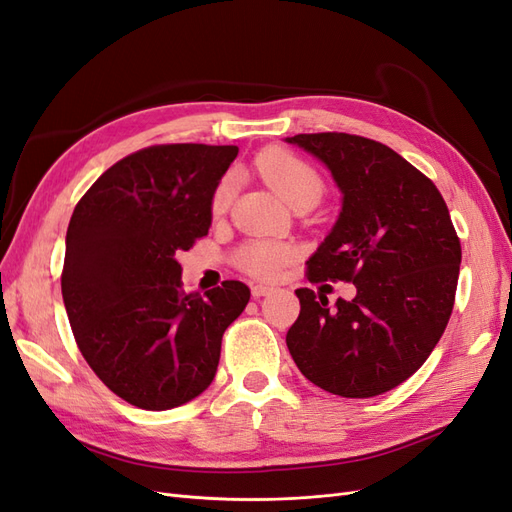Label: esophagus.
I'll use <instances>...</instances> for the list:
<instances>
[{
    "mask_svg": "<svg viewBox=\"0 0 512 512\" xmlns=\"http://www.w3.org/2000/svg\"><path fill=\"white\" fill-rule=\"evenodd\" d=\"M269 292H273V286H267V284H254V286H252V297H254V299L267 297Z\"/></svg>",
    "mask_w": 512,
    "mask_h": 512,
    "instance_id": "1",
    "label": "esophagus"
}]
</instances>
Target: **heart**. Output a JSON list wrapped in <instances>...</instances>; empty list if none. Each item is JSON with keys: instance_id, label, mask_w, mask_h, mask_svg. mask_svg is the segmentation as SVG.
Listing matches in <instances>:
<instances>
[{"instance_id": "heart-1", "label": "heart", "mask_w": 512, "mask_h": 512, "mask_svg": "<svg viewBox=\"0 0 512 512\" xmlns=\"http://www.w3.org/2000/svg\"><path fill=\"white\" fill-rule=\"evenodd\" d=\"M258 175L267 181L269 188L280 196L286 205L301 196L322 194V181L316 170L301 158L292 156L284 149H269L256 160ZM230 203V183L222 181L213 192L211 211L222 215ZM292 258V247L277 241H250L239 247L235 254L237 265L254 277H275Z\"/></svg>"}]
</instances>
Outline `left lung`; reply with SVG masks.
<instances>
[{
    "label": "left lung",
    "mask_w": 512,
    "mask_h": 512,
    "mask_svg": "<svg viewBox=\"0 0 512 512\" xmlns=\"http://www.w3.org/2000/svg\"><path fill=\"white\" fill-rule=\"evenodd\" d=\"M320 160L342 192L309 280H346L352 301L299 288L286 346L301 374L342 397L395 389L436 348L451 318L461 245L446 203L421 170L382 143L342 132L284 138Z\"/></svg>",
    "instance_id": "1"
}]
</instances>
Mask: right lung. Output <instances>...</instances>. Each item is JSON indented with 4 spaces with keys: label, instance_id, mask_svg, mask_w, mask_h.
I'll use <instances>...</instances> for the list:
<instances>
[{
    "label": "right lung",
    "instance_id": "add662e5",
    "mask_svg": "<svg viewBox=\"0 0 512 512\" xmlns=\"http://www.w3.org/2000/svg\"><path fill=\"white\" fill-rule=\"evenodd\" d=\"M235 145H158L119 160L74 207L61 294L96 376L143 410L209 389L222 335L250 301L228 280L205 297L181 288L179 252L211 226V198Z\"/></svg>",
    "mask_w": 512,
    "mask_h": 512
}]
</instances>
